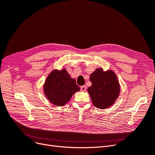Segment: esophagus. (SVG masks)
I'll return each mask as SVG.
<instances>
[{
    "label": "esophagus",
    "mask_w": 155,
    "mask_h": 155,
    "mask_svg": "<svg viewBox=\"0 0 155 155\" xmlns=\"http://www.w3.org/2000/svg\"><path fill=\"white\" fill-rule=\"evenodd\" d=\"M80 89H81V91L84 92V91H86L87 87H86V86H85V85H83V86H81V87H80Z\"/></svg>",
    "instance_id": "34e87169"
}]
</instances>
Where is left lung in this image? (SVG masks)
<instances>
[{
    "label": "left lung",
    "instance_id": "left-lung-1",
    "mask_svg": "<svg viewBox=\"0 0 155 155\" xmlns=\"http://www.w3.org/2000/svg\"><path fill=\"white\" fill-rule=\"evenodd\" d=\"M92 85L88 88L93 105L99 109H106L114 104L120 93V85L115 74L97 68L90 77Z\"/></svg>",
    "mask_w": 155,
    "mask_h": 155
}]
</instances>
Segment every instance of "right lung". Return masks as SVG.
<instances>
[{
  "mask_svg": "<svg viewBox=\"0 0 155 155\" xmlns=\"http://www.w3.org/2000/svg\"><path fill=\"white\" fill-rule=\"evenodd\" d=\"M79 90L76 80L70 78L65 69L53 71L44 85L45 95L51 103L58 106L67 104L74 94Z\"/></svg>",
  "mask_w": 155,
  "mask_h": 155,
  "instance_id": "right-lung-1",
  "label": "right lung"
}]
</instances>
